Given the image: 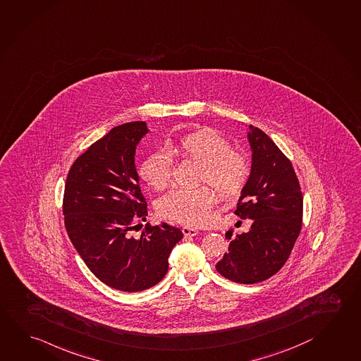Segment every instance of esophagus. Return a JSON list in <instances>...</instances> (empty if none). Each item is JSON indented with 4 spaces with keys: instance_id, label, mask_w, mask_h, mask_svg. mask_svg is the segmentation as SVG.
I'll list each match as a JSON object with an SVG mask.
<instances>
[{
    "instance_id": "34e87169",
    "label": "esophagus",
    "mask_w": 361,
    "mask_h": 361,
    "mask_svg": "<svg viewBox=\"0 0 361 361\" xmlns=\"http://www.w3.org/2000/svg\"><path fill=\"white\" fill-rule=\"evenodd\" d=\"M182 231H183L184 236H195L198 234V230L192 228V226H183Z\"/></svg>"
}]
</instances>
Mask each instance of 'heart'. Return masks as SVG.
Segmentation results:
<instances>
[{"label":"heart","mask_w":361,"mask_h":361,"mask_svg":"<svg viewBox=\"0 0 361 361\" xmlns=\"http://www.w3.org/2000/svg\"><path fill=\"white\" fill-rule=\"evenodd\" d=\"M169 150L178 157L201 163L198 179L211 183L223 197H233L244 188L250 174L248 157L230 147V142L219 132L204 128L193 132ZM140 177L154 190H164L171 180V157L168 151L159 150L145 157ZM216 193L210 185L197 188H174L160 198L157 211L161 216L192 226L207 221L216 204Z\"/></svg>","instance_id":"obj_1"}]
</instances>
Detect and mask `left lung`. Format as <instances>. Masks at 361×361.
Masks as SVG:
<instances>
[{"mask_svg":"<svg viewBox=\"0 0 361 361\" xmlns=\"http://www.w3.org/2000/svg\"><path fill=\"white\" fill-rule=\"evenodd\" d=\"M250 178L235 215L250 219L248 233H225L229 252L216 263L230 281L257 283L275 275L288 261L300 234L302 195L291 161L259 128L250 126Z\"/></svg>","mask_w":361,"mask_h":361,"instance_id":"obj_1","label":"left lung"}]
</instances>
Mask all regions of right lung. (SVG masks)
Listing matches in <instances>:
<instances>
[{"mask_svg": "<svg viewBox=\"0 0 361 361\" xmlns=\"http://www.w3.org/2000/svg\"><path fill=\"white\" fill-rule=\"evenodd\" d=\"M147 132L141 121L111 128L73 161L63 195L73 247L100 281L127 293L161 281L171 250L183 238L166 223H147L140 238L131 235L147 216L135 166L136 146Z\"/></svg>", "mask_w": 361, "mask_h": 361, "instance_id": "1", "label": "right lung"}]
</instances>
